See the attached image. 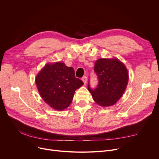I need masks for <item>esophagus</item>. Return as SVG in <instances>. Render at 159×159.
<instances>
[{
    "instance_id": "1",
    "label": "esophagus",
    "mask_w": 159,
    "mask_h": 159,
    "mask_svg": "<svg viewBox=\"0 0 159 159\" xmlns=\"http://www.w3.org/2000/svg\"><path fill=\"white\" fill-rule=\"evenodd\" d=\"M87 80H88V78H87V77H86V76H84V77H83L82 78V80L83 81V82L84 83V84H86Z\"/></svg>"
}]
</instances>
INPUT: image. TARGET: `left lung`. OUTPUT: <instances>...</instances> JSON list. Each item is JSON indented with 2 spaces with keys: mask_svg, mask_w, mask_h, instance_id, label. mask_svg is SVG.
<instances>
[{
  "mask_svg": "<svg viewBox=\"0 0 159 159\" xmlns=\"http://www.w3.org/2000/svg\"><path fill=\"white\" fill-rule=\"evenodd\" d=\"M94 71L98 84L95 89L88 88L94 101L101 106L115 104L124 93L128 82V72L125 65L117 58H99L95 63Z\"/></svg>",
  "mask_w": 159,
  "mask_h": 159,
  "instance_id": "left-lung-1",
  "label": "left lung"
}]
</instances>
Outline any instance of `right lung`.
<instances>
[{
	"mask_svg": "<svg viewBox=\"0 0 159 159\" xmlns=\"http://www.w3.org/2000/svg\"><path fill=\"white\" fill-rule=\"evenodd\" d=\"M35 82L44 102L58 111L70 105L75 90L84 84L75 77L73 68L63 62L47 64L37 75Z\"/></svg>",
	"mask_w": 159,
	"mask_h": 159,
	"instance_id": "obj_1",
	"label": "right lung"
}]
</instances>
